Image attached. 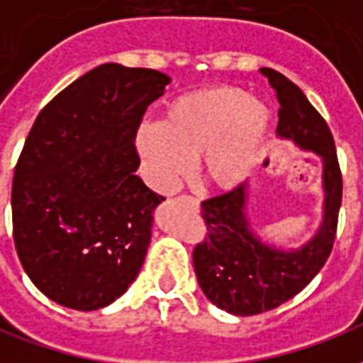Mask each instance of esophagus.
Listing matches in <instances>:
<instances>
[{"label": "esophagus", "mask_w": 363, "mask_h": 363, "mask_svg": "<svg viewBox=\"0 0 363 363\" xmlns=\"http://www.w3.org/2000/svg\"><path fill=\"white\" fill-rule=\"evenodd\" d=\"M179 198H181L182 202H186V204L192 206V208H198V200L194 196H189V194H181Z\"/></svg>", "instance_id": "1"}]
</instances>
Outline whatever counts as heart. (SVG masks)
Returning a JSON list of instances; mask_svg holds the SVG:
<instances>
[{
    "label": "heart",
    "instance_id": "obj_1",
    "mask_svg": "<svg viewBox=\"0 0 363 363\" xmlns=\"http://www.w3.org/2000/svg\"><path fill=\"white\" fill-rule=\"evenodd\" d=\"M264 104L233 85H213L177 96L167 104L161 124H143L135 150L147 181L161 192L198 159V177L208 186L231 189L243 181L264 138Z\"/></svg>",
    "mask_w": 363,
    "mask_h": 363
}]
</instances>
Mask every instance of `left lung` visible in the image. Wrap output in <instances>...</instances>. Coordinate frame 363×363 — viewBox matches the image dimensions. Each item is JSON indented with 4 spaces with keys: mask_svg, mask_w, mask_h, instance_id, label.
I'll return each mask as SVG.
<instances>
[{
    "mask_svg": "<svg viewBox=\"0 0 363 363\" xmlns=\"http://www.w3.org/2000/svg\"><path fill=\"white\" fill-rule=\"evenodd\" d=\"M280 103L276 134L323 157L325 218L319 233L297 251L260 243L245 218V184L202 202L206 235L192 251L196 278L206 297L241 317L276 309L297 296L325 267L333 251L342 204V173L328 124L303 91L272 67H262Z\"/></svg>",
    "mask_w": 363,
    "mask_h": 363,
    "instance_id": "8db88e82",
    "label": "left lung"
}]
</instances>
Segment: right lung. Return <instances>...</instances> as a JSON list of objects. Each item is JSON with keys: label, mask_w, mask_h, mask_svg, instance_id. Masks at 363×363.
Returning <instances> with one entry per match:
<instances>
[{"label": "right lung", "mask_w": 363, "mask_h": 363, "mask_svg": "<svg viewBox=\"0 0 363 363\" xmlns=\"http://www.w3.org/2000/svg\"><path fill=\"white\" fill-rule=\"evenodd\" d=\"M167 83L155 69L103 64L36 116L13 174V241L52 301L95 311L140 272L165 198L135 174V134Z\"/></svg>", "instance_id": "right-lung-1"}]
</instances>
